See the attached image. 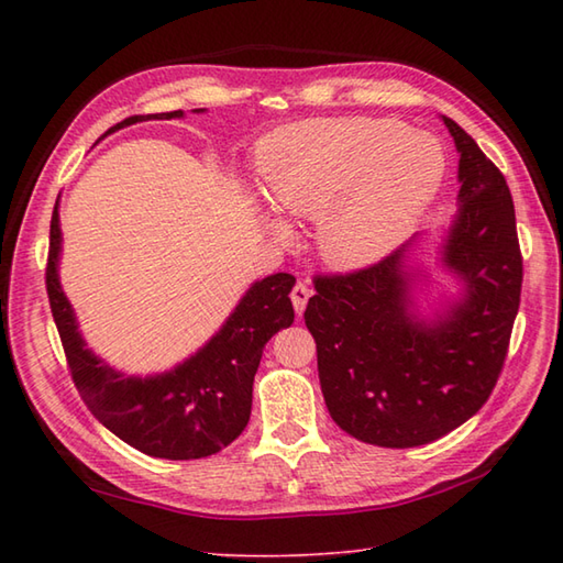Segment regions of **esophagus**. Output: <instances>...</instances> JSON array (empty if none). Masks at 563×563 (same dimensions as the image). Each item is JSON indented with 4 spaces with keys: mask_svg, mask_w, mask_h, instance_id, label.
Instances as JSON below:
<instances>
[{
    "mask_svg": "<svg viewBox=\"0 0 563 563\" xmlns=\"http://www.w3.org/2000/svg\"><path fill=\"white\" fill-rule=\"evenodd\" d=\"M309 295H312V290L307 288V283L297 280V283H295V288H292V292H290V297H292V305H295V312H297V314H302V312H305V307H307V302H309Z\"/></svg>",
    "mask_w": 563,
    "mask_h": 563,
    "instance_id": "1",
    "label": "esophagus"
}]
</instances>
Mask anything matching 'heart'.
<instances>
[{"label":"heart","mask_w":563,"mask_h":563,"mask_svg":"<svg viewBox=\"0 0 563 563\" xmlns=\"http://www.w3.org/2000/svg\"><path fill=\"white\" fill-rule=\"evenodd\" d=\"M258 174L275 210L319 220L321 254L365 268L391 254L438 196L445 154L435 137L391 118H331L268 137ZM271 230L283 236L280 222Z\"/></svg>","instance_id":"b5f03b06"}]
</instances>
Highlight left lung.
<instances>
[{"mask_svg": "<svg viewBox=\"0 0 563 563\" xmlns=\"http://www.w3.org/2000/svg\"><path fill=\"white\" fill-rule=\"evenodd\" d=\"M442 121L462 181L445 266L464 280V300L435 324L416 321L406 249H397L365 268L314 275L305 309L331 418L377 448L428 445L470 421L500 377L520 307L522 254L506 176L452 118Z\"/></svg>", "mask_w": 563, "mask_h": 563, "instance_id": "8db88e82", "label": "left lung"}]
</instances>
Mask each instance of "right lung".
<instances>
[{"label":"right lung","instance_id":"1","mask_svg":"<svg viewBox=\"0 0 563 563\" xmlns=\"http://www.w3.org/2000/svg\"><path fill=\"white\" fill-rule=\"evenodd\" d=\"M181 115L184 111L133 115L118 123V128L145 118L169 121ZM57 254L59 224L55 206L45 263L47 300L71 382L87 409L113 435L159 460L208 457L242 435L249 423L251 391L263 345L295 319L290 302L295 278L290 273H275L256 283L218 336L190 361L166 375L137 379L118 375L84 349L75 314L57 280Z\"/></svg>","mask_w":563,"mask_h":563}]
</instances>
